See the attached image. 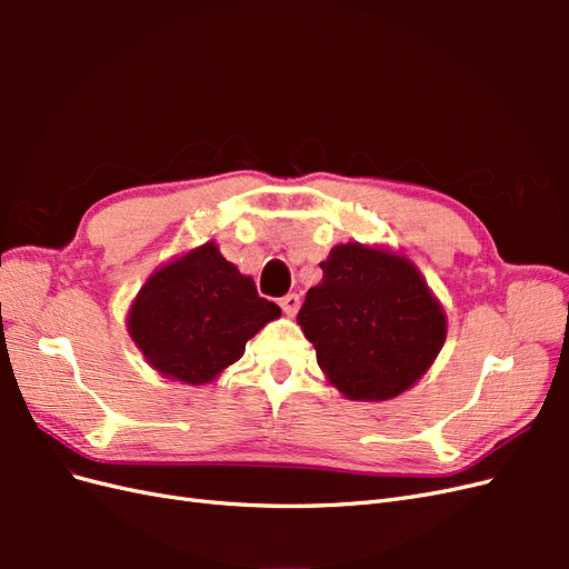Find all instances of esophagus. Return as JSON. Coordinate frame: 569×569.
<instances>
[{"label":"esophagus","instance_id":"1","mask_svg":"<svg viewBox=\"0 0 569 569\" xmlns=\"http://www.w3.org/2000/svg\"><path fill=\"white\" fill-rule=\"evenodd\" d=\"M280 306H282V311L287 316H297L299 306H301V299H299V295H287V297L280 299Z\"/></svg>","mask_w":569,"mask_h":569}]
</instances>
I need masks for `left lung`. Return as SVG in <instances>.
<instances>
[{
    "label": "left lung",
    "instance_id": "obj_1",
    "mask_svg": "<svg viewBox=\"0 0 569 569\" xmlns=\"http://www.w3.org/2000/svg\"><path fill=\"white\" fill-rule=\"evenodd\" d=\"M297 322L349 399L385 401L416 385L443 347L446 318L408 258L360 244L320 263Z\"/></svg>",
    "mask_w": 569,
    "mask_h": 569
}]
</instances>
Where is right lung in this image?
Wrapping results in <instances>:
<instances>
[{"label":"right lung","mask_w":569,"mask_h":569,"mask_svg":"<svg viewBox=\"0 0 569 569\" xmlns=\"http://www.w3.org/2000/svg\"><path fill=\"white\" fill-rule=\"evenodd\" d=\"M280 316L209 242L151 274L130 308V337L149 366L206 385L242 358L247 341Z\"/></svg>","instance_id":"obj_1"}]
</instances>
